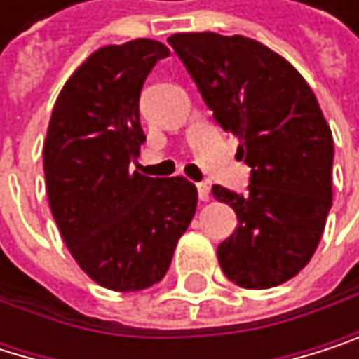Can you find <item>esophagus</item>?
Returning a JSON list of instances; mask_svg holds the SVG:
<instances>
[{
  "label": "esophagus",
  "instance_id": "obj_1",
  "mask_svg": "<svg viewBox=\"0 0 359 359\" xmlns=\"http://www.w3.org/2000/svg\"><path fill=\"white\" fill-rule=\"evenodd\" d=\"M196 192H198V201H209V186L207 184H196Z\"/></svg>",
  "mask_w": 359,
  "mask_h": 359
}]
</instances>
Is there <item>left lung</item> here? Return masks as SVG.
<instances>
[{"label": "left lung", "mask_w": 359, "mask_h": 359, "mask_svg": "<svg viewBox=\"0 0 359 359\" xmlns=\"http://www.w3.org/2000/svg\"><path fill=\"white\" fill-rule=\"evenodd\" d=\"M167 41L252 167L248 194L211 188L237 213L235 233L217 245L219 266L248 290L285 283L316 254L332 207V130L316 93L252 37L201 31Z\"/></svg>", "instance_id": "1"}]
</instances>
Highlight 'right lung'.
Here are the masks:
<instances>
[{
  "label": "right lung",
  "mask_w": 359,
  "mask_h": 359,
  "mask_svg": "<svg viewBox=\"0 0 359 359\" xmlns=\"http://www.w3.org/2000/svg\"><path fill=\"white\" fill-rule=\"evenodd\" d=\"M165 57V43L144 37L93 53L59 93L43 142L61 237L80 269L114 292L158 283L196 211L188 180L128 171L146 142L142 86Z\"/></svg>",
  "instance_id": "1"
}]
</instances>
